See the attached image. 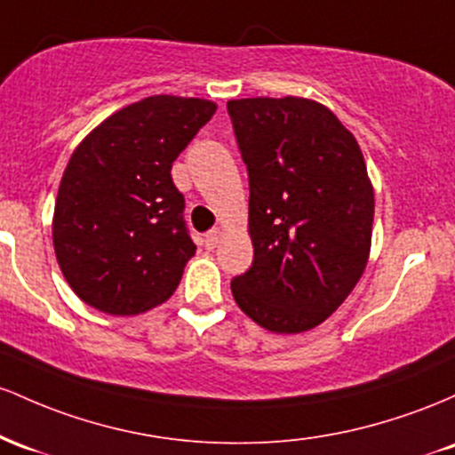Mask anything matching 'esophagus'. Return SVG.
Masks as SVG:
<instances>
[{"label":"esophagus","mask_w":455,"mask_h":455,"mask_svg":"<svg viewBox=\"0 0 455 455\" xmlns=\"http://www.w3.org/2000/svg\"><path fill=\"white\" fill-rule=\"evenodd\" d=\"M219 238H221V229L214 228V229H211V232L206 234V241H204V243H206L208 249H214L219 244Z\"/></svg>","instance_id":"34e87169"}]
</instances>
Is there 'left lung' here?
<instances>
[{"label": "left lung", "mask_w": 455, "mask_h": 455, "mask_svg": "<svg viewBox=\"0 0 455 455\" xmlns=\"http://www.w3.org/2000/svg\"><path fill=\"white\" fill-rule=\"evenodd\" d=\"M249 173L253 262L232 279L244 314L273 333L324 323L363 275L374 188L355 135L309 99L229 100Z\"/></svg>", "instance_id": "left-lung-1"}]
</instances>
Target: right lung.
<instances>
[{"label":"right lung","instance_id":"add662e5","mask_svg":"<svg viewBox=\"0 0 455 455\" xmlns=\"http://www.w3.org/2000/svg\"><path fill=\"white\" fill-rule=\"evenodd\" d=\"M214 111L204 99L148 96L76 146L55 200L53 247L84 303L135 315L178 288L196 244L172 163Z\"/></svg>","mask_w":455,"mask_h":455}]
</instances>
